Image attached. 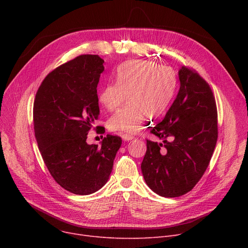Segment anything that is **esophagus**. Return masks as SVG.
I'll use <instances>...</instances> for the list:
<instances>
[{
    "label": "esophagus",
    "instance_id": "obj_1",
    "mask_svg": "<svg viewBox=\"0 0 248 248\" xmlns=\"http://www.w3.org/2000/svg\"><path fill=\"white\" fill-rule=\"evenodd\" d=\"M122 138L124 140H132L133 139H135V137H133L131 135H127V134H123Z\"/></svg>",
    "mask_w": 248,
    "mask_h": 248
}]
</instances>
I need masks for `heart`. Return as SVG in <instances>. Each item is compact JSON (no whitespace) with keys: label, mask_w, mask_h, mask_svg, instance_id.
Instances as JSON below:
<instances>
[{"label":"heart","mask_w":248,"mask_h":248,"mask_svg":"<svg viewBox=\"0 0 248 248\" xmlns=\"http://www.w3.org/2000/svg\"><path fill=\"white\" fill-rule=\"evenodd\" d=\"M116 83L103 85L98 99L108 110H115L127 99L128 103L108 121L112 131L135 134L145 121L162 116L175 96L177 75L166 66L152 61H127L116 70Z\"/></svg>","instance_id":"1"}]
</instances>
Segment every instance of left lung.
I'll return each instance as SVG.
<instances>
[{"label":"left lung","mask_w":248,"mask_h":248,"mask_svg":"<svg viewBox=\"0 0 248 248\" xmlns=\"http://www.w3.org/2000/svg\"><path fill=\"white\" fill-rule=\"evenodd\" d=\"M180 89L164 120L151 127L163 144L147 140L141 162L148 186L160 196L191 191L209 166L217 138V108L212 89L190 67L179 70ZM168 138L172 140L169 142Z\"/></svg>","instance_id":"8db88e82"}]
</instances>
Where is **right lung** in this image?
I'll use <instances>...</instances> for the list:
<instances>
[{
	"label": "right lung",
	"mask_w": 248,
	"mask_h": 248,
	"mask_svg": "<svg viewBox=\"0 0 248 248\" xmlns=\"http://www.w3.org/2000/svg\"><path fill=\"white\" fill-rule=\"evenodd\" d=\"M103 62L83 54L60 65L44 78L34 100V132L43 161L56 183L76 195L93 194L107 183L122 146V138L112 135L101 147L86 142L99 115L96 87Z\"/></svg>",
	"instance_id": "obj_1"
}]
</instances>
